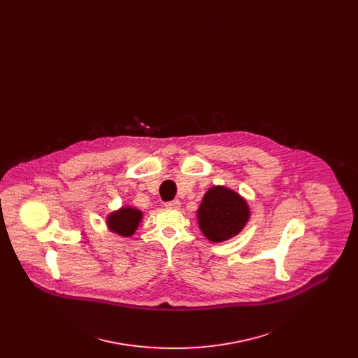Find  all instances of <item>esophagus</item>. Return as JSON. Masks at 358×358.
<instances>
[{
    "instance_id": "esophagus-1",
    "label": "esophagus",
    "mask_w": 358,
    "mask_h": 358,
    "mask_svg": "<svg viewBox=\"0 0 358 358\" xmlns=\"http://www.w3.org/2000/svg\"><path fill=\"white\" fill-rule=\"evenodd\" d=\"M166 208H171V209H180V206H181V203L178 201V200H173V201H169V203H166L165 204Z\"/></svg>"
}]
</instances>
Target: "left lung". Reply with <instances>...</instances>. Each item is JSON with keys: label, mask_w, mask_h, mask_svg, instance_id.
I'll use <instances>...</instances> for the list:
<instances>
[{"label": "left lung", "mask_w": 358, "mask_h": 358, "mask_svg": "<svg viewBox=\"0 0 358 358\" xmlns=\"http://www.w3.org/2000/svg\"><path fill=\"white\" fill-rule=\"evenodd\" d=\"M251 217L247 200L234 189L209 187L197 209V222L209 241L222 243L238 236Z\"/></svg>", "instance_id": "8db88e82"}]
</instances>
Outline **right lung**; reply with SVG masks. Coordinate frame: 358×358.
Wrapping results in <instances>:
<instances>
[{"label":"right lung","instance_id":"1","mask_svg":"<svg viewBox=\"0 0 358 358\" xmlns=\"http://www.w3.org/2000/svg\"><path fill=\"white\" fill-rule=\"evenodd\" d=\"M143 213L131 205H122L120 209L113 210L106 217V225L110 232L117 234L122 238H130L136 234L142 222Z\"/></svg>","mask_w":358,"mask_h":358}]
</instances>
